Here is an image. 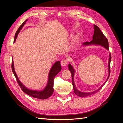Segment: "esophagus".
<instances>
[{
	"label": "esophagus",
	"instance_id": "34e87169",
	"mask_svg": "<svg viewBox=\"0 0 123 123\" xmlns=\"http://www.w3.org/2000/svg\"><path fill=\"white\" fill-rule=\"evenodd\" d=\"M67 62H68V61L67 59H62V60L61 61V65L63 66H65L67 65Z\"/></svg>",
	"mask_w": 123,
	"mask_h": 123
}]
</instances>
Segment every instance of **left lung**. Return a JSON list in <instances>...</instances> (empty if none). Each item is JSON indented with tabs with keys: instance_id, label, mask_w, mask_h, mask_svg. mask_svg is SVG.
Here are the masks:
<instances>
[{
	"instance_id": "8db88e82",
	"label": "left lung",
	"mask_w": 123,
	"mask_h": 123,
	"mask_svg": "<svg viewBox=\"0 0 123 123\" xmlns=\"http://www.w3.org/2000/svg\"><path fill=\"white\" fill-rule=\"evenodd\" d=\"M94 34L93 35V39L90 42H86L83 43V45L86 46V45H90V44H96V45H100L105 48L108 50H109V43L108 39L106 37V36L104 35L101 30L99 29V28L98 27L97 25H94ZM111 60V54H109V62H108V73H109V75L108 76L107 79L104 84L101 87L98 89L97 90H95L94 91L91 92H81L79 90H77L76 88L75 85L74 84V72H75V70L73 69L72 66L71 65V64H69L68 68L70 70V71L72 75V85H73V88L74 89V92L75 93V94L77 95V96H80V97H85V96H89L90 95L93 94L95 93L96 92L100 90V89H101L103 86L105 85V84L106 83L107 80H108L109 75L110 74V62Z\"/></svg>"
}]
</instances>
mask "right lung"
<instances>
[{
	"mask_svg": "<svg viewBox=\"0 0 123 123\" xmlns=\"http://www.w3.org/2000/svg\"><path fill=\"white\" fill-rule=\"evenodd\" d=\"M27 21V19L25 20L23 24L20 26L19 28L17 30V31L15 33V35L14 42H15L18 33H19L20 30L23 28V26L25 25ZM12 70L15 76L16 77L18 85H19L20 88L21 89V90L23 91V92H24L25 93H26L27 94L34 98H38L40 99H44L49 98L50 96H51L52 94L53 93V91H54L53 84H54V77L59 72L61 71L62 70V68H61V65L60 64V62L57 61L55 62V64L53 65L51 69L50 70L49 76H48V81L46 87L43 90H42V91L30 90V89L26 88L25 86L20 82L19 79H18L17 77V75L15 71L13 61H12Z\"/></svg>",
	"mask_w": 123,
	"mask_h": 123,
	"instance_id": "obj_1",
	"label": "right lung"
}]
</instances>
